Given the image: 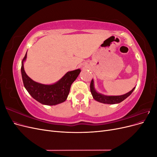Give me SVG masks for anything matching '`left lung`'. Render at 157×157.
<instances>
[{
	"label": "left lung",
	"mask_w": 157,
	"mask_h": 157,
	"mask_svg": "<svg viewBox=\"0 0 157 157\" xmlns=\"http://www.w3.org/2000/svg\"><path fill=\"white\" fill-rule=\"evenodd\" d=\"M136 87L133 88L130 92H128L126 94L122 95V96H103L102 94L98 93L94 89V80H92L91 82H90V92L92 93V96L95 100H96L99 102H101L103 103H107V104H115L118 103L124 100L126 98H127L133 92Z\"/></svg>",
	"instance_id": "left-lung-1"
}]
</instances>
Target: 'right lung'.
<instances>
[{
    "mask_svg": "<svg viewBox=\"0 0 157 157\" xmlns=\"http://www.w3.org/2000/svg\"><path fill=\"white\" fill-rule=\"evenodd\" d=\"M26 58L27 53L21 61V76L23 85L31 96L37 101L46 105H55L65 101L67 98L71 84L77 78L80 70L69 71L54 84H42L35 82L25 73L23 61Z\"/></svg>",
    "mask_w": 157,
    "mask_h": 157,
    "instance_id": "obj_1",
    "label": "right lung"
}]
</instances>
